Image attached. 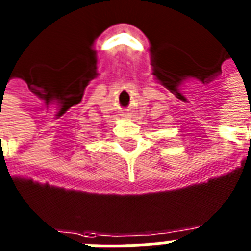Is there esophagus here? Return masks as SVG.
Returning <instances> with one entry per match:
<instances>
[{"mask_svg": "<svg viewBox=\"0 0 251 251\" xmlns=\"http://www.w3.org/2000/svg\"><path fill=\"white\" fill-rule=\"evenodd\" d=\"M129 116H130V114H124V117H126V118L129 117Z\"/></svg>", "mask_w": 251, "mask_h": 251, "instance_id": "esophagus-1", "label": "esophagus"}]
</instances>
